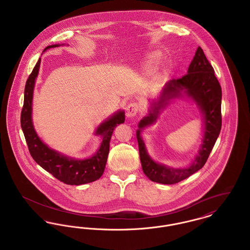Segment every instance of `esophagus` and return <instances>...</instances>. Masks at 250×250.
I'll list each match as a JSON object with an SVG mask.
<instances>
[{
  "label": "esophagus",
  "instance_id": "34e87169",
  "mask_svg": "<svg viewBox=\"0 0 250 250\" xmlns=\"http://www.w3.org/2000/svg\"><path fill=\"white\" fill-rule=\"evenodd\" d=\"M140 109H141V106L139 103L132 102L126 107V115L128 117H135L137 113L140 111Z\"/></svg>",
  "mask_w": 250,
  "mask_h": 250
}]
</instances>
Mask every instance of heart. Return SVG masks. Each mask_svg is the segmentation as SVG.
<instances>
[{
  "label": "heart",
  "instance_id": "1",
  "mask_svg": "<svg viewBox=\"0 0 250 250\" xmlns=\"http://www.w3.org/2000/svg\"><path fill=\"white\" fill-rule=\"evenodd\" d=\"M148 59H149V62H150V63L155 64V63H156V62L160 60V54H159L158 52H156V51H154V52L150 53Z\"/></svg>",
  "mask_w": 250,
  "mask_h": 250
}]
</instances>
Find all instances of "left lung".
Segmentation results:
<instances>
[{
  "label": "left lung",
  "instance_id": "1",
  "mask_svg": "<svg viewBox=\"0 0 250 250\" xmlns=\"http://www.w3.org/2000/svg\"><path fill=\"white\" fill-rule=\"evenodd\" d=\"M177 98H189L194 101L202 113L204 123V136L198 155L189 167L180 169L155 162L147 154L140 135L145 127L154 124L161 111ZM221 86L214 76V68L199 47L188 74L178 80L167 82L157 99L150 101L148 114L138 124L136 134L140 158L143 172L148 178L155 183L173 185L189 177L204 166L221 130Z\"/></svg>",
  "mask_w": 250,
  "mask_h": 250
}]
</instances>
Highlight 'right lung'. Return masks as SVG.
<instances>
[{
	"label": "right lung",
	"instance_id": "1",
	"mask_svg": "<svg viewBox=\"0 0 250 250\" xmlns=\"http://www.w3.org/2000/svg\"><path fill=\"white\" fill-rule=\"evenodd\" d=\"M60 46V44L48 46L43 52L48 48ZM62 46H63V44H62ZM40 62L41 59L39 58L25 85L23 107L21 116V125L30 154L39 166L66 185L80 186L95 182L100 178L104 172L109 152L111 135L114 128L125 122V110L120 109L114 112L96 127L95 135L100 136L101 143L97 151L90 157L77 159L48 147L36 133L32 116L34 90L39 73Z\"/></svg>",
	"mask_w": 250,
	"mask_h": 250
}]
</instances>
